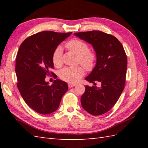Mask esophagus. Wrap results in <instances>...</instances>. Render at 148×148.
Wrapping results in <instances>:
<instances>
[{"mask_svg": "<svg viewBox=\"0 0 148 148\" xmlns=\"http://www.w3.org/2000/svg\"><path fill=\"white\" fill-rule=\"evenodd\" d=\"M76 86V84H74V83H69L68 84V86L69 88H72V87H74Z\"/></svg>", "mask_w": 148, "mask_h": 148, "instance_id": "1", "label": "esophagus"}]
</instances>
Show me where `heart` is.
I'll use <instances>...</instances> for the list:
<instances>
[{
	"mask_svg": "<svg viewBox=\"0 0 148 148\" xmlns=\"http://www.w3.org/2000/svg\"><path fill=\"white\" fill-rule=\"evenodd\" d=\"M67 48L79 55L78 62L81 63L88 71H92L95 67L97 61L96 53L89 50V46L86 42L79 39H72L66 43ZM52 61L56 67H61L63 64L62 49L60 46L56 48L52 55ZM84 69L82 66L76 67H65L60 72L59 76L63 81L69 83H76L80 77L84 76Z\"/></svg>",
	"mask_w": 148,
	"mask_h": 148,
	"instance_id": "b5f03b06",
	"label": "heart"
}]
</instances>
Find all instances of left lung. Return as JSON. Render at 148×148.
<instances>
[{
    "label": "left lung",
    "instance_id": "1",
    "mask_svg": "<svg viewBox=\"0 0 148 148\" xmlns=\"http://www.w3.org/2000/svg\"><path fill=\"white\" fill-rule=\"evenodd\" d=\"M80 39L91 44L97 55L95 68L86 80L101 87L85 86L81 96L83 109L93 116L102 115L112 109L125 88L127 58L123 46L111 34L99 30L74 33Z\"/></svg>",
    "mask_w": 148,
    "mask_h": 148
}]
</instances>
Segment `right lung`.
I'll return each instance as SVG.
<instances>
[{"label":"right lung","instance_id":"add662e5","mask_svg":"<svg viewBox=\"0 0 148 148\" xmlns=\"http://www.w3.org/2000/svg\"><path fill=\"white\" fill-rule=\"evenodd\" d=\"M72 32L43 31L24 40L19 48L15 71L17 87L22 98L30 108L41 114H48L58 108L63 95L68 90L67 84L56 79L52 85L46 82L53 75L52 55L55 49Z\"/></svg>","mask_w":148,"mask_h":148}]
</instances>
